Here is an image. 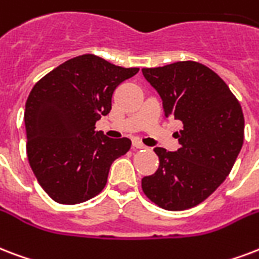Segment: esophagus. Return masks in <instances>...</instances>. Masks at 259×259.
<instances>
[{"instance_id":"34e87169","label":"esophagus","mask_w":259,"mask_h":259,"mask_svg":"<svg viewBox=\"0 0 259 259\" xmlns=\"http://www.w3.org/2000/svg\"><path fill=\"white\" fill-rule=\"evenodd\" d=\"M133 148H136V149H144V148H147V147H145V145H144L141 141H138V140H134Z\"/></svg>"}]
</instances>
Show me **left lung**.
Instances as JSON below:
<instances>
[{"instance_id":"8db88e82","label":"left lung","mask_w":259,"mask_h":259,"mask_svg":"<svg viewBox=\"0 0 259 259\" xmlns=\"http://www.w3.org/2000/svg\"><path fill=\"white\" fill-rule=\"evenodd\" d=\"M163 100L167 118L183 123L175 152L155 148L159 168L141 179L148 198L165 210L206 200L226 181L239 155L244 118L238 99L212 69L194 61L143 69Z\"/></svg>"}]
</instances>
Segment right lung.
Returning a JSON list of instances; mask_svg holds the SVG:
<instances>
[{
  "mask_svg": "<svg viewBox=\"0 0 259 259\" xmlns=\"http://www.w3.org/2000/svg\"><path fill=\"white\" fill-rule=\"evenodd\" d=\"M138 68H122L92 54L72 58L33 85L25 103L27 156L43 190L74 205L103 190L112 161L129 138H110L95 123L111 110L115 88Z\"/></svg>",
  "mask_w": 259,
  "mask_h": 259,
  "instance_id": "obj_1",
  "label": "right lung"
}]
</instances>
